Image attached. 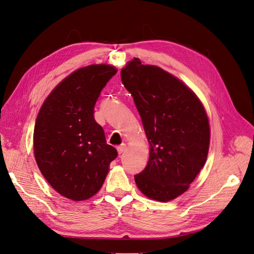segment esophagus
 <instances>
[{
    "label": "esophagus",
    "mask_w": 254,
    "mask_h": 254,
    "mask_svg": "<svg viewBox=\"0 0 254 254\" xmlns=\"http://www.w3.org/2000/svg\"><path fill=\"white\" fill-rule=\"evenodd\" d=\"M117 149H118L119 154H122V153H123V152L125 151V149H126V145H125V144H122V145H120Z\"/></svg>",
    "instance_id": "34e87169"
}]
</instances>
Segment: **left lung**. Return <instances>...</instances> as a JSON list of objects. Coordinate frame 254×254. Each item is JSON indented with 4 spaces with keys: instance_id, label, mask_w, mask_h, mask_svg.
<instances>
[{
    "instance_id": "obj_1",
    "label": "left lung",
    "mask_w": 254,
    "mask_h": 254,
    "mask_svg": "<svg viewBox=\"0 0 254 254\" xmlns=\"http://www.w3.org/2000/svg\"><path fill=\"white\" fill-rule=\"evenodd\" d=\"M143 123L150 156L134 176L145 196L168 202L189 189L203 168L210 130L205 109L184 82L134 58L121 70Z\"/></svg>"
}]
</instances>
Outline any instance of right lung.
<instances>
[{
  "instance_id": "1",
  "label": "right lung",
  "mask_w": 254,
  "mask_h": 254,
  "mask_svg": "<svg viewBox=\"0 0 254 254\" xmlns=\"http://www.w3.org/2000/svg\"><path fill=\"white\" fill-rule=\"evenodd\" d=\"M116 74L108 64L78 68L51 92L36 118V164L50 186L70 200L97 194L118 156L94 118L101 90Z\"/></svg>"
}]
</instances>
